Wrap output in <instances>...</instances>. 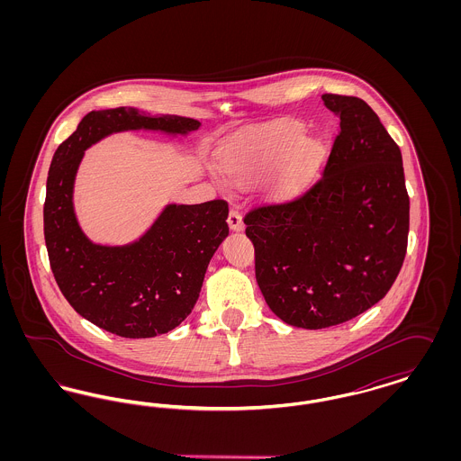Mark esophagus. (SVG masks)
<instances>
[{
	"mask_svg": "<svg viewBox=\"0 0 461 461\" xmlns=\"http://www.w3.org/2000/svg\"><path fill=\"white\" fill-rule=\"evenodd\" d=\"M228 224H230V230H233V231H241V230H243V221H241L240 211H239L237 207H231V209H230Z\"/></svg>",
	"mask_w": 461,
	"mask_h": 461,
	"instance_id": "1",
	"label": "esophagus"
}]
</instances>
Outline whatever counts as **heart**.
I'll return each instance as SVG.
<instances>
[{
    "mask_svg": "<svg viewBox=\"0 0 461 461\" xmlns=\"http://www.w3.org/2000/svg\"><path fill=\"white\" fill-rule=\"evenodd\" d=\"M304 134V124L284 122L240 138L221 152V173L231 185L249 186L278 163L267 190L271 197H290L306 185L321 160V143Z\"/></svg>",
    "mask_w": 461,
    "mask_h": 461,
    "instance_id": "heart-1",
    "label": "heart"
}]
</instances>
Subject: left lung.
<instances>
[{"instance_id": "left-lung-1", "label": "left lung", "mask_w": 461, "mask_h": 461, "mask_svg": "<svg viewBox=\"0 0 461 461\" xmlns=\"http://www.w3.org/2000/svg\"><path fill=\"white\" fill-rule=\"evenodd\" d=\"M321 100L340 119L323 176L301 197L243 220L266 304L307 330L346 323L384 299L410 230L402 157L378 115L356 96Z\"/></svg>"}]
</instances>
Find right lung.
<instances>
[{
  "mask_svg": "<svg viewBox=\"0 0 461 461\" xmlns=\"http://www.w3.org/2000/svg\"><path fill=\"white\" fill-rule=\"evenodd\" d=\"M200 122L147 115L132 107L93 110L53 155L44 200V241L68 304L93 325L126 339L175 330L192 312L207 266L228 230V203H167L154 224L126 245L89 240L74 211V183L85 152L113 132L186 136Z\"/></svg>",
  "mask_w": 461,
  "mask_h": 461,
  "instance_id": "right-lung-1",
  "label": "right lung"
}]
</instances>
